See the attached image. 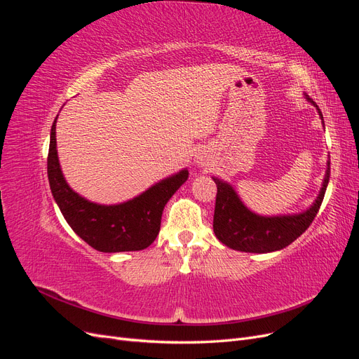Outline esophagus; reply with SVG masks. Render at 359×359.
Returning <instances> with one entry per match:
<instances>
[{"label": "esophagus", "instance_id": "obj_1", "mask_svg": "<svg viewBox=\"0 0 359 359\" xmlns=\"http://www.w3.org/2000/svg\"><path fill=\"white\" fill-rule=\"evenodd\" d=\"M194 161H196L198 165H205V163H206V156H203V153H199L196 156V158H194Z\"/></svg>", "mask_w": 359, "mask_h": 359}]
</instances>
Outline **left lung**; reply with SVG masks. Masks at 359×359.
<instances>
[{
  "label": "left lung",
  "mask_w": 359,
  "mask_h": 359,
  "mask_svg": "<svg viewBox=\"0 0 359 359\" xmlns=\"http://www.w3.org/2000/svg\"><path fill=\"white\" fill-rule=\"evenodd\" d=\"M306 99L313 104L311 99L306 95ZM318 112L322 118V112L318 107ZM330 161L322 189L318 194L316 201L307 211L299 214L289 215H274L264 217L250 211L243 201L238 196L231 184H227L219 178H212L217 184V196H215V210H214V233L224 245L245 253H269L277 252L292 244L307 231V227L316 217L325 191L330 181Z\"/></svg>",
  "instance_id": "obj_1"
}]
</instances>
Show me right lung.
I'll use <instances>...</instances> for the list:
<instances>
[{
	"mask_svg": "<svg viewBox=\"0 0 359 359\" xmlns=\"http://www.w3.org/2000/svg\"><path fill=\"white\" fill-rule=\"evenodd\" d=\"M57 118L50 128L48 178L52 196L74 233L103 253L136 252L153 244L160 231L163 208L187 181L189 170L182 169L161 180L132 201L118 205L90 202L73 191L62 175L57 153Z\"/></svg>",
	"mask_w": 359,
	"mask_h": 359,
	"instance_id": "obj_1",
	"label": "right lung"
}]
</instances>
